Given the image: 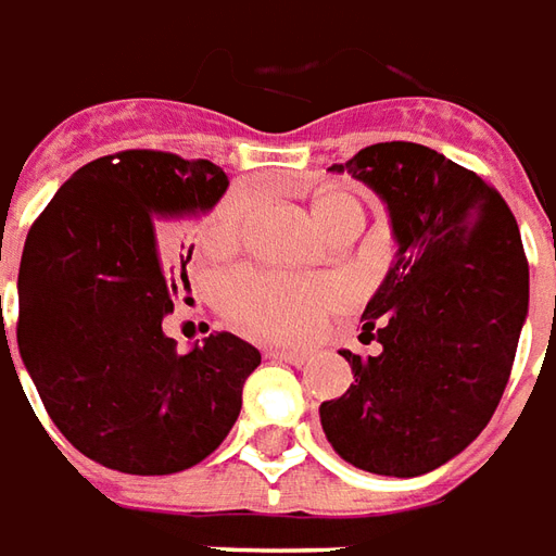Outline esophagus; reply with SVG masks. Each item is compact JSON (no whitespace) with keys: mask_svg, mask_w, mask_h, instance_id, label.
<instances>
[{"mask_svg":"<svg viewBox=\"0 0 556 556\" xmlns=\"http://www.w3.org/2000/svg\"><path fill=\"white\" fill-rule=\"evenodd\" d=\"M266 356H269V359L290 362V365H305V362H308V353H305V350L278 348V344H269V348H266Z\"/></svg>","mask_w":556,"mask_h":556,"instance_id":"1","label":"esophagus"}]
</instances>
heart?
Here are the masks:
<instances>
[{
    "label": "heart",
    "mask_w": 556,
    "mask_h": 556,
    "mask_svg": "<svg viewBox=\"0 0 556 556\" xmlns=\"http://www.w3.org/2000/svg\"><path fill=\"white\" fill-rule=\"evenodd\" d=\"M251 194L233 191L212 208L203 224V245L208 251H227L242 236ZM314 218L334 236L350 224H362V206L344 191H323L314 197ZM341 290L320 275H278V271L239 269L218 285L222 311L251 332L302 341L317 332L323 314L332 308Z\"/></svg>",
    "instance_id": "heart-1"
}]
</instances>
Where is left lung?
I'll use <instances>...</instances> for the list:
<instances>
[{
	"label": "left lung",
	"mask_w": 556,
	"mask_h": 556,
	"mask_svg": "<svg viewBox=\"0 0 556 556\" xmlns=\"http://www.w3.org/2000/svg\"><path fill=\"white\" fill-rule=\"evenodd\" d=\"M389 208L395 263L362 311V341L341 350L353 383L323 401L326 440L353 467L410 479L482 434L509 383L527 320L530 269L497 188L419 143H374L348 164Z\"/></svg>",
	"instance_id": "8db88e82"
}]
</instances>
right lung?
I'll use <instances>...</instances> for the list:
<instances>
[{"label": "right lung", "mask_w": 556, "mask_h": 556, "mask_svg": "<svg viewBox=\"0 0 556 556\" xmlns=\"http://www.w3.org/2000/svg\"><path fill=\"white\" fill-rule=\"evenodd\" d=\"M227 185L212 161L125 149L74 173L26 236L20 356L65 440L110 470H188L242 410L260 350L215 332L179 353L161 329L176 299L173 257L185 275L194 248L185 257L173 222L208 212Z\"/></svg>", "instance_id": "right-lung-1"}]
</instances>
